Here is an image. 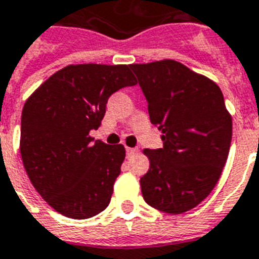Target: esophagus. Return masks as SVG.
I'll return each instance as SVG.
<instances>
[{
    "label": "esophagus",
    "mask_w": 259,
    "mask_h": 259,
    "mask_svg": "<svg viewBox=\"0 0 259 259\" xmlns=\"http://www.w3.org/2000/svg\"><path fill=\"white\" fill-rule=\"evenodd\" d=\"M136 152H137V149H136V148H126V155L127 156L134 155Z\"/></svg>",
    "instance_id": "34e87169"
}]
</instances>
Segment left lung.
<instances>
[{"label":"left lung","mask_w":259,"mask_h":259,"mask_svg":"<svg viewBox=\"0 0 259 259\" xmlns=\"http://www.w3.org/2000/svg\"><path fill=\"white\" fill-rule=\"evenodd\" d=\"M152 125L163 148L145 149L151 167L140 179L148 205L179 214L195 208L216 186L226 165L232 119L220 88L172 59L134 64Z\"/></svg>","instance_id":"left-lung-1"}]
</instances>
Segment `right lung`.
Here are the masks:
<instances>
[{"instance_id": "obj_1", "label": "right lung", "mask_w": 259, "mask_h": 259, "mask_svg": "<svg viewBox=\"0 0 259 259\" xmlns=\"http://www.w3.org/2000/svg\"><path fill=\"white\" fill-rule=\"evenodd\" d=\"M137 84L127 65H69L49 77L21 112L20 153L29 181L57 212L90 219L103 212L125 148L90 137L114 92Z\"/></svg>"}]
</instances>
